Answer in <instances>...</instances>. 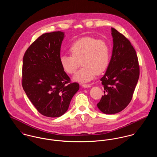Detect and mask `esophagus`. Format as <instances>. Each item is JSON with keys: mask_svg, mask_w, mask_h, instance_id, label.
<instances>
[{"mask_svg": "<svg viewBox=\"0 0 157 157\" xmlns=\"http://www.w3.org/2000/svg\"><path fill=\"white\" fill-rule=\"evenodd\" d=\"M82 86L84 87V88H89V87H91L90 85H89V84H83L82 85Z\"/></svg>", "mask_w": 157, "mask_h": 157, "instance_id": "obj_1", "label": "esophagus"}]
</instances>
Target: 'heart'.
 <instances>
[{"label":"heart","mask_w":157,"mask_h":157,"mask_svg":"<svg viewBox=\"0 0 157 157\" xmlns=\"http://www.w3.org/2000/svg\"><path fill=\"white\" fill-rule=\"evenodd\" d=\"M69 51L71 55L60 56L59 64L63 70L71 75L78 69L81 62L83 67L73 76L75 81L90 82L109 66V48L104 40L86 36L75 41Z\"/></svg>","instance_id":"heart-1"}]
</instances>
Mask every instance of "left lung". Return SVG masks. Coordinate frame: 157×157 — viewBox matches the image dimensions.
I'll return each mask as SVG.
<instances>
[{"mask_svg": "<svg viewBox=\"0 0 157 157\" xmlns=\"http://www.w3.org/2000/svg\"><path fill=\"white\" fill-rule=\"evenodd\" d=\"M111 35L112 56L101 79L104 95L97 104L99 110L106 114L119 113L130 103L140 75L137 55L130 41L113 28Z\"/></svg>", "mask_w": 157, "mask_h": 157, "instance_id": "1", "label": "left lung"}]
</instances>
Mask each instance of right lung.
<instances>
[{"label":"right lung","instance_id":"right-lung-1","mask_svg":"<svg viewBox=\"0 0 157 157\" xmlns=\"http://www.w3.org/2000/svg\"><path fill=\"white\" fill-rule=\"evenodd\" d=\"M64 33L56 31L40 36L23 56L22 86L29 99L42 115L58 117L68 109L79 90L59 64Z\"/></svg>","mask_w":157,"mask_h":157}]
</instances>
